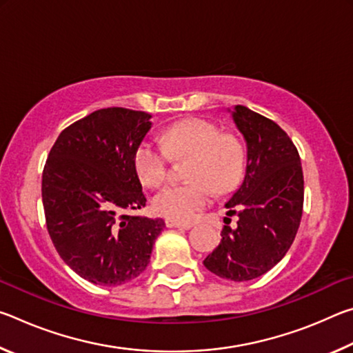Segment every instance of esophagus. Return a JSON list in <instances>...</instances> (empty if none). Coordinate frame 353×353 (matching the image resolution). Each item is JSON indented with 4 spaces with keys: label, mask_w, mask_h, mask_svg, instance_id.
<instances>
[{
    "label": "esophagus",
    "mask_w": 353,
    "mask_h": 353,
    "mask_svg": "<svg viewBox=\"0 0 353 353\" xmlns=\"http://www.w3.org/2000/svg\"><path fill=\"white\" fill-rule=\"evenodd\" d=\"M165 224H166V227H171V229L172 227H177V229H185V230H188L193 227V224L191 223H181V221H174V219H166Z\"/></svg>",
    "instance_id": "obj_1"
}]
</instances>
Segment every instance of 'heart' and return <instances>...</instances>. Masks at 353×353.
<instances>
[{
	"label": "heart",
	"mask_w": 353,
	"mask_h": 353,
	"mask_svg": "<svg viewBox=\"0 0 353 353\" xmlns=\"http://www.w3.org/2000/svg\"><path fill=\"white\" fill-rule=\"evenodd\" d=\"M162 146L141 141L134 152V168L146 187H159L168 176L170 157L190 160V183L168 185L154 194L152 210L174 221H191L212 202L213 190L227 193L240 182L244 166L241 143L234 135L219 134L213 123L185 118L160 135Z\"/></svg>",
	"instance_id": "obj_1"
}]
</instances>
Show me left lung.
Segmentation results:
<instances>
[{
	"mask_svg": "<svg viewBox=\"0 0 353 353\" xmlns=\"http://www.w3.org/2000/svg\"><path fill=\"white\" fill-rule=\"evenodd\" d=\"M232 118L248 148L246 174L225 204L227 216L238 221L232 229L224 218L223 238L204 266L221 279L246 282L276 266L294 241L303 174L294 143L277 123L244 105H235Z\"/></svg>",
	"mask_w": 353,
	"mask_h": 353,
	"instance_id": "left-lung-1",
	"label": "left lung"
}]
</instances>
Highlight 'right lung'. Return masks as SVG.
I'll list each match as a JSON object with an SVG mask.
<instances>
[{
	"mask_svg": "<svg viewBox=\"0 0 353 353\" xmlns=\"http://www.w3.org/2000/svg\"><path fill=\"white\" fill-rule=\"evenodd\" d=\"M146 112L109 107L63 129L41 177L46 229L61 259L94 285L117 286L146 270L163 219L146 205L134 152L151 129Z\"/></svg>",
	"mask_w": 353,
	"mask_h": 353,
	"instance_id": "obj_1",
	"label": "right lung"
}]
</instances>
